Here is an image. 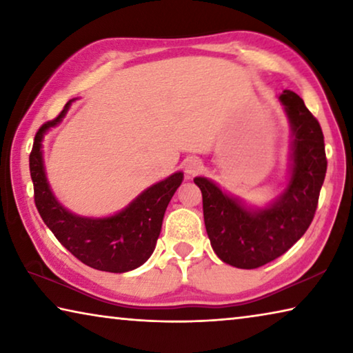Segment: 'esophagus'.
I'll use <instances>...</instances> for the list:
<instances>
[{
	"mask_svg": "<svg viewBox=\"0 0 353 353\" xmlns=\"http://www.w3.org/2000/svg\"><path fill=\"white\" fill-rule=\"evenodd\" d=\"M183 168H185V174H187L188 179H191L202 170V162L196 157H188L187 160H185Z\"/></svg>",
	"mask_w": 353,
	"mask_h": 353,
	"instance_id": "esophagus-1",
	"label": "esophagus"
}]
</instances>
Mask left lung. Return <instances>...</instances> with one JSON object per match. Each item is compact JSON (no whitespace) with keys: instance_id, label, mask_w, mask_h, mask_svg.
<instances>
[{"instance_id":"8db88e82","label":"left lung","mask_w":353,"mask_h":353,"mask_svg":"<svg viewBox=\"0 0 353 353\" xmlns=\"http://www.w3.org/2000/svg\"><path fill=\"white\" fill-rule=\"evenodd\" d=\"M291 130L283 190L265 205L248 204L212 179L198 176L208 240L219 260L240 270H255L283 255L312 224L327 159L321 126L291 90L277 97Z\"/></svg>"}]
</instances>
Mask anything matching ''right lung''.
Wrapping results in <instances>:
<instances>
[{
	"label": "right lung",
	"instance_id": "1",
	"mask_svg": "<svg viewBox=\"0 0 353 353\" xmlns=\"http://www.w3.org/2000/svg\"><path fill=\"white\" fill-rule=\"evenodd\" d=\"M56 119L48 121L35 135L29 168L34 182L35 205L50 230L76 259L87 266L107 272H129L152 255L162 230L170 201L183 181V172H172L163 181L148 187L129 204L109 216H82L73 213L56 198L46 176L43 139L48 130L62 123L71 104Z\"/></svg>",
	"mask_w": 353,
	"mask_h": 353
}]
</instances>
